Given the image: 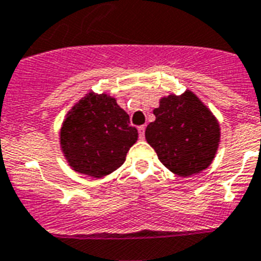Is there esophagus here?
Instances as JSON below:
<instances>
[{"mask_svg":"<svg viewBox=\"0 0 261 261\" xmlns=\"http://www.w3.org/2000/svg\"><path fill=\"white\" fill-rule=\"evenodd\" d=\"M139 136L140 139H144V136H145V125L139 126Z\"/></svg>","mask_w":261,"mask_h":261,"instance_id":"1","label":"esophagus"}]
</instances>
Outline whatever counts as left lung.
<instances>
[{
	"instance_id": "1",
	"label": "left lung",
	"mask_w": 261,
	"mask_h": 261,
	"mask_svg": "<svg viewBox=\"0 0 261 261\" xmlns=\"http://www.w3.org/2000/svg\"><path fill=\"white\" fill-rule=\"evenodd\" d=\"M153 115L156 120L146 126L145 139L169 171L187 177L210 167L220 128L196 94L187 90L182 96L164 97Z\"/></svg>"
}]
</instances>
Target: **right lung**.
<instances>
[{
  "label": "right lung",
  "instance_id": "right-lung-1",
  "mask_svg": "<svg viewBox=\"0 0 261 261\" xmlns=\"http://www.w3.org/2000/svg\"><path fill=\"white\" fill-rule=\"evenodd\" d=\"M139 132L113 97L89 93L72 108L60 132L61 149L80 173L102 177L121 167Z\"/></svg>",
  "mask_w": 261,
  "mask_h": 261
}]
</instances>
